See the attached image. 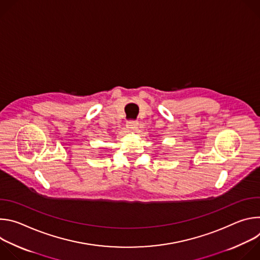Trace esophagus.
<instances>
[{
  "instance_id": "obj_1",
  "label": "esophagus",
  "mask_w": 260,
  "mask_h": 260,
  "mask_svg": "<svg viewBox=\"0 0 260 260\" xmlns=\"http://www.w3.org/2000/svg\"><path fill=\"white\" fill-rule=\"evenodd\" d=\"M138 125H139V122L137 120H128L126 122V127L128 129H132V131H135L138 128Z\"/></svg>"
}]
</instances>
